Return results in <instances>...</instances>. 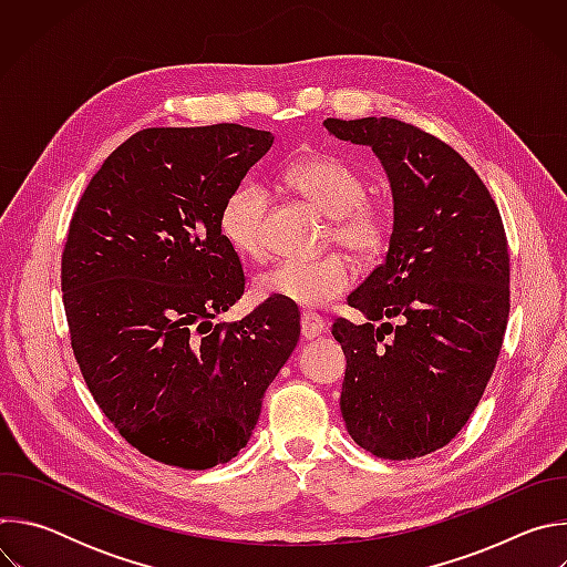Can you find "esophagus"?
I'll use <instances>...</instances> for the list:
<instances>
[{"mask_svg": "<svg viewBox=\"0 0 567 567\" xmlns=\"http://www.w3.org/2000/svg\"><path fill=\"white\" fill-rule=\"evenodd\" d=\"M322 330H326V322H322V318H320L318 313L302 311V316H300V334H302V339L311 341V339H316Z\"/></svg>", "mask_w": 567, "mask_h": 567, "instance_id": "obj_1", "label": "esophagus"}]
</instances>
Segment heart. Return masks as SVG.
Masks as SVG:
<instances>
[{"label": "heart", "instance_id": "b5f03b06", "mask_svg": "<svg viewBox=\"0 0 567 567\" xmlns=\"http://www.w3.org/2000/svg\"><path fill=\"white\" fill-rule=\"evenodd\" d=\"M285 182L300 197L332 217L330 239L359 260L379 258L392 237V215L381 202L368 199L365 177L346 158L328 152L296 158ZM271 195L262 184L235 186L219 210V228L230 249L249 260L267 254V224ZM354 285V269L346 256L330 254L318 260H282L256 280L260 298H274L316 309L341 298Z\"/></svg>", "mask_w": 567, "mask_h": 567}]
</instances>
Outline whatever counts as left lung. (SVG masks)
Here are the masks:
<instances>
[{
    "instance_id": "obj_1",
    "label": "left lung",
    "mask_w": 567,
    "mask_h": 567,
    "mask_svg": "<svg viewBox=\"0 0 567 567\" xmlns=\"http://www.w3.org/2000/svg\"><path fill=\"white\" fill-rule=\"evenodd\" d=\"M370 145L394 199L390 249L350 296L368 322L337 318L348 368L341 413L352 440L383 460L446 446L487 388L509 318V249L501 210L437 136L388 116L328 118ZM396 317L399 327L374 319Z\"/></svg>"
}]
</instances>
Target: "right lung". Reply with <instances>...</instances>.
<instances>
[{
	"label": "right lung",
	"mask_w": 567,
	"mask_h": 567,
	"mask_svg": "<svg viewBox=\"0 0 567 567\" xmlns=\"http://www.w3.org/2000/svg\"><path fill=\"white\" fill-rule=\"evenodd\" d=\"M271 145L237 123L141 130L71 217L60 280L73 357L105 417L156 462L233 460L298 343V307L274 298L213 326L245 293L219 210Z\"/></svg>",
	"instance_id": "add662e5"
}]
</instances>
